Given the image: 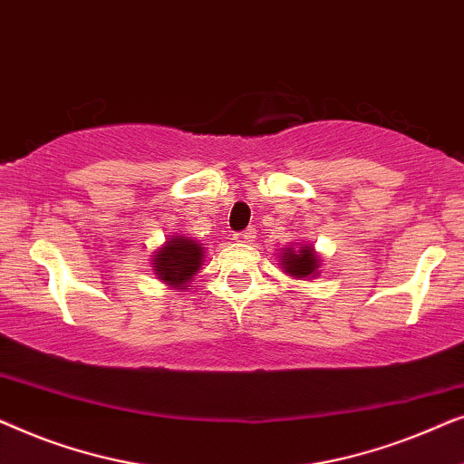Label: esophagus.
<instances>
[{
	"mask_svg": "<svg viewBox=\"0 0 464 464\" xmlns=\"http://www.w3.org/2000/svg\"><path fill=\"white\" fill-rule=\"evenodd\" d=\"M253 238H256V230H243L234 234V240H237V243H251Z\"/></svg>",
	"mask_w": 464,
	"mask_h": 464,
	"instance_id": "esophagus-1",
	"label": "esophagus"
}]
</instances>
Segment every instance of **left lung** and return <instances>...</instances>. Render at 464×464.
Wrapping results in <instances>:
<instances>
[{
  "label": "left lung",
  "mask_w": 464,
  "mask_h": 464,
  "mask_svg": "<svg viewBox=\"0 0 464 464\" xmlns=\"http://www.w3.org/2000/svg\"><path fill=\"white\" fill-rule=\"evenodd\" d=\"M281 266L283 272H287L289 276L300 278V281H306L310 276L319 275V266L321 259L316 256L313 245H297V246H289L285 249L281 256Z\"/></svg>",
  "instance_id": "1"
}]
</instances>
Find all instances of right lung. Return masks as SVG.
<instances>
[{
  "label": "right lung",
  "instance_id": "add662e5",
  "mask_svg": "<svg viewBox=\"0 0 464 464\" xmlns=\"http://www.w3.org/2000/svg\"><path fill=\"white\" fill-rule=\"evenodd\" d=\"M205 251L196 240L188 237H173L151 256V268L162 283L170 287H188L200 270Z\"/></svg>",
  "mask_w": 464,
  "mask_h": 464
}]
</instances>
